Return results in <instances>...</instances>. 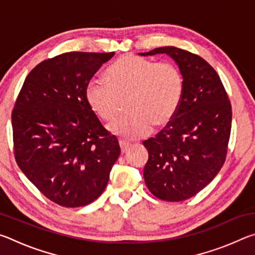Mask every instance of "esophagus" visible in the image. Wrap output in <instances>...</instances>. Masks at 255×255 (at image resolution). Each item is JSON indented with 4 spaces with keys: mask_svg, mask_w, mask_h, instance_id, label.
Listing matches in <instances>:
<instances>
[{
    "mask_svg": "<svg viewBox=\"0 0 255 255\" xmlns=\"http://www.w3.org/2000/svg\"><path fill=\"white\" fill-rule=\"evenodd\" d=\"M119 145H120V149H122V153L123 154L126 153L127 150L129 149V147H130V144H128V143H126V141H124V140H120L119 141Z\"/></svg>",
    "mask_w": 255,
    "mask_h": 255,
    "instance_id": "obj_1",
    "label": "esophagus"
}]
</instances>
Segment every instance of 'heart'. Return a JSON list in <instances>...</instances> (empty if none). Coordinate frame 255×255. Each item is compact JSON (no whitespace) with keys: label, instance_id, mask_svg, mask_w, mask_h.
I'll list each match as a JSON object with an SVG mask.
<instances>
[{"label":"heart","instance_id":"1","mask_svg":"<svg viewBox=\"0 0 255 255\" xmlns=\"http://www.w3.org/2000/svg\"><path fill=\"white\" fill-rule=\"evenodd\" d=\"M107 82L93 79L85 86V101L102 122L117 115L120 101L128 98L129 115L109 126L112 135L136 140L148 135L150 128H163L178 114L184 94V77L171 63H159L136 55H125L107 72Z\"/></svg>","mask_w":255,"mask_h":255}]
</instances>
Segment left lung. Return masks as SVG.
Segmentation results:
<instances>
[{"label": "left lung", "mask_w": 255, "mask_h": 255, "mask_svg": "<svg viewBox=\"0 0 255 255\" xmlns=\"http://www.w3.org/2000/svg\"><path fill=\"white\" fill-rule=\"evenodd\" d=\"M166 54L184 77V94L174 119L144 141L148 161L144 180L165 201H182L208 185L226 158L232 107L216 71L200 56L165 46L140 56Z\"/></svg>", "instance_id": "1"}]
</instances>
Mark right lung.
I'll list each match as a JSON object with an SVG mask.
<instances>
[{
	"label": "right lung",
	"instance_id": "1",
	"mask_svg": "<svg viewBox=\"0 0 255 255\" xmlns=\"http://www.w3.org/2000/svg\"><path fill=\"white\" fill-rule=\"evenodd\" d=\"M115 53L72 51L47 59L25 79L13 112L14 155L42 195L63 207L101 196L120 155L85 101V86Z\"/></svg>",
	"mask_w": 255,
	"mask_h": 255
}]
</instances>
